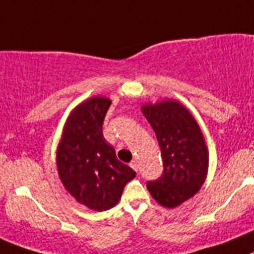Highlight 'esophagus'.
I'll return each instance as SVG.
<instances>
[{
    "label": "esophagus",
    "mask_w": 254,
    "mask_h": 254,
    "mask_svg": "<svg viewBox=\"0 0 254 254\" xmlns=\"http://www.w3.org/2000/svg\"><path fill=\"white\" fill-rule=\"evenodd\" d=\"M130 167H131L132 169L135 170V172H138V169H139V165H138V162H136V160H132V162L130 163Z\"/></svg>",
    "instance_id": "34e87169"
}]
</instances>
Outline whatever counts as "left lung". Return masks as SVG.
<instances>
[{"label": "left lung", "mask_w": 254, "mask_h": 254, "mask_svg": "<svg viewBox=\"0 0 254 254\" xmlns=\"http://www.w3.org/2000/svg\"><path fill=\"white\" fill-rule=\"evenodd\" d=\"M159 143L163 174L146 183L160 205L175 208L203 186L208 172V149L198 123L175 100L145 104L141 108Z\"/></svg>", "instance_id": "8db88e82"}]
</instances>
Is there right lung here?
<instances>
[{
    "label": "right lung",
    "instance_id": "obj_1",
    "mask_svg": "<svg viewBox=\"0 0 254 254\" xmlns=\"http://www.w3.org/2000/svg\"><path fill=\"white\" fill-rule=\"evenodd\" d=\"M111 101L94 96L71 111L56 153L59 177L77 202L98 212L113 208L136 173L116 158L103 123Z\"/></svg>",
    "mask_w": 254,
    "mask_h": 254
}]
</instances>
